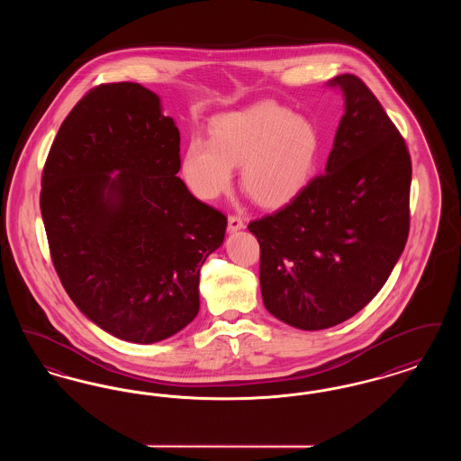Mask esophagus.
Returning a JSON list of instances; mask_svg holds the SVG:
<instances>
[{"instance_id": "1", "label": "esophagus", "mask_w": 461, "mask_h": 461, "mask_svg": "<svg viewBox=\"0 0 461 461\" xmlns=\"http://www.w3.org/2000/svg\"><path fill=\"white\" fill-rule=\"evenodd\" d=\"M245 224H243V220H241L240 216H230L228 218V230L233 233V231H239L241 230Z\"/></svg>"}]
</instances>
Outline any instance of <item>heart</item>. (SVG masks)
<instances>
[{
    "label": "heart",
    "mask_w": 461,
    "mask_h": 461,
    "mask_svg": "<svg viewBox=\"0 0 461 461\" xmlns=\"http://www.w3.org/2000/svg\"><path fill=\"white\" fill-rule=\"evenodd\" d=\"M320 154L321 136L309 119L258 104L218 117L211 140L194 134L181 175L198 198L212 200L230 188L233 167L241 166V188L263 207H282L309 185Z\"/></svg>",
    "instance_id": "obj_1"
}]
</instances>
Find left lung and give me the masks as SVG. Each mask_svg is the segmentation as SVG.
<instances>
[{
    "instance_id": "8db88e82",
    "label": "left lung",
    "mask_w": 461,
    "mask_h": 461,
    "mask_svg": "<svg viewBox=\"0 0 461 461\" xmlns=\"http://www.w3.org/2000/svg\"><path fill=\"white\" fill-rule=\"evenodd\" d=\"M344 95L325 175L275 214L252 221L261 245L266 309L290 327L323 330L349 320L387 282L410 231L411 158L368 86L330 79Z\"/></svg>"
}]
</instances>
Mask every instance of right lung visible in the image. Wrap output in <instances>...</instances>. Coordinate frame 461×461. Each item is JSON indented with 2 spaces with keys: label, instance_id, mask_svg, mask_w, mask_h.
<instances>
[{
  "label": "right lung",
  "instance_id": "obj_1",
  "mask_svg": "<svg viewBox=\"0 0 461 461\" xmlns=\"http://www.w3.org/2000/svg\"><path fill=\"white\" fill-rule=\"evenodd\" d=\"M179 131L138 83L91 89L50 149L41 216L68 297L110 335L154 344L194 321L226 216L177 171Z\"/></svg>",
  "mask_w": 461,
  "mask_h": 461
}]
</instances>
